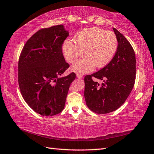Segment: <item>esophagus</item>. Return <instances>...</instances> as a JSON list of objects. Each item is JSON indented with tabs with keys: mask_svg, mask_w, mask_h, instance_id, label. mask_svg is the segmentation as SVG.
<instances>
[{
	"mask_svg": "<svg viewBox=\"0 0 154 154\" xmlns=\"http://www.w3.org/2000/svg\"><path fill=\"white\" fill-rule=\"evenodd\" d=\"M77 77L78 78V79H82L83 75L81 74H77Z\"/></svg>",
	"mask_w": 154,
	"mask_h": 154,
	"instance_id": "obj_1",
	"label": "esophagus"
}]
</instances>
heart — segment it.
<instances>
[{
    "label": "heart",
    "instance_id": "heart-1",
    "mask_svg": "<svg viewBox=\"0 0 154 154\" xmlns=\"http://www.w3.org/2000/svg\"><path fill=\"white\" fill-rule=\"evenodd\" d=\"M118 48V40L114 32L99 28L83 29L75 35V41L67 40L63 44L65 59L73 63L83 54L71 70L79 74L91 72L94 67L103 68L109 65Z\"/></svg>",
    "mask_w": 154,
    "mask_h": 154
}]
</instances>
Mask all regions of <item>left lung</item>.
<instances>
[{
    "instance_id": "left-lung-1",
    "label": "left lung",
    "mask_w": 154,
    "mask_h": 154,
    "mask_svg": "<svg viewBox=\"0 0 154 154\" xmlns=\"http://www.w3.org/2000/svg\"><path fill=\"white\" fill-rule=\"evenodd\" d=\"M118 40L115 55L106 67L85 77V92L87 106L97 114H106L119 109L125 102L134 85L136 56L130 42L113 28ZM93 79L103 81L99 84Z\"/></svg>"
}]
</instances>
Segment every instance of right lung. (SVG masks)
<instances>
[{
  "mask_svg": "<svg viewBox=\"0 0 154 154\" xmlns=\"http://www.w3.org/2000/svg\"><path fill=\"white\" fill-rule=\"evenodd\" d=\"M69 36L63 25L38 30L26 42L18 61V83L31 109L42 116H54L65 107L75 73L62 74L69 67L62 53Z\"/></svg>",
  "mask_w": 154,
  "mask_h": 154,
  "instance_id": "1",
  "label": "right lung"
}]
</instances>
